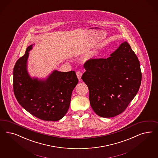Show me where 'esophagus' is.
I'll return each mask as SVG.
<instances>
[{
	"instance_id": "esophagus-1",
	"label": "esophagus",
	"mask_w": 158,
	"mask_h": 158,
	"mask_svg": "<svg viewBox=\"0 0 158 158\" xmlns=\"http://www.w3.org/2000/svg\"><path fill=\"white\" fill-rule=\"evenodd\" d=\"M77 78H78V79H79V81H81V76H82V72H81V71H77Z\"/></svg>"
}]
</instances>
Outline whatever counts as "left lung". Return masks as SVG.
<instances>
[{
	"instance_id": "1",
	"label": "left lung",
	"mask_w": 158,
	"mask_h": 158,
	"mask_svg": "<svg viewBox=\"0 0 158 158\" xmlns=\"http://www.w3.org/2000/svg\"><path fill=\"white\" fill-rule=\"evenodd\" d=\"M81 79L88 86L96 114L103 118L119 115L139 91L142 74L138 57L127 42L107 58L90 59Z\"/></svg>"
}]
</instances>
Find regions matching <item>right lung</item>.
I'll return each mask as SVG.
<instances>
[{"instance_id":"add662e5","label":"right lung","mask_w":158,"mask_h":158,"mask_svg":"<svg viewBox=\"0 0 158 158\" xmlns=\"http://www.w3.org/2000/svg\"><path fill=\"white\" fill-rule=\"evenodd\" d=\"M32 46H29L15 64L14 93L19 104L31 114L43 120L57 121L67 114L78 79L73 71L57 70L46 80L32 78L27 71V61Z\"/></svg>"}]
</instances>
